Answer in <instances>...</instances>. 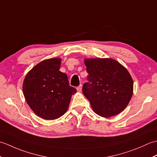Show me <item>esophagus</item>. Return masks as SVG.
I'll list each match as a JSON object with an SVG mask.
<instances>
[{"label":"esophagus","mask_w":157,"mask_h":157,"mask_svg":"<svg viewBox=\"0 0 157 157\" xmlns=\"http://www.w3.org/2000/svg\"><path fill=\"white\" fill-rule=\"evenodd\" d=\"M82 85H79L78 88H77V90L78 92H81L82 91Z\"/></svg>","instance_id":"34e87169"}]
</instances>
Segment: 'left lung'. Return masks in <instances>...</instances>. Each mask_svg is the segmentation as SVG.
<instances>
[{"label":"left lung","instance_id":"8db88e82","mask_svg":"<svg viewBox=\"0 0 157 157\" xmlns=\"http://www.w3.org/2000/svg\"><path fill=\"white\" fill-rule=\"evenodd\" d=\"M88 73L83 94L96 114L111 117L123 111L133 95L134 82L128 70L111 58L85 59Z\"/></svg>","mask_w":157,"mask_h":157}]
</instances>
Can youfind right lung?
<instances>
[{
  "label": "right lung",
  "instance_id": "1",
  "mask_svg": "<svg viewBox=\"0 0 157 157\" xmlns=\"http://www.w3.org/2000/svg\"><path fill=\"white\" fill-rule=\"evenodd\" d=\"M61 59H45L26 74L23 93L36 115L46 120L59 118L66 113L73 94L77 92L69 86L65 73L59 71Z\"/></svg>",
  "mask_w": 157,
  "mask_h": 157
}]
</instances>
